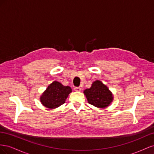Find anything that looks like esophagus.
I'll list each match as a JSON object with an SVG mask.
<instances>
[{
  "label": "esophagus",
  "mask_w": 154,
  "mask_h": 154,
  "mask_svg": "<svg viewBox=\"0 0 154 154\" xmlns=\"http://www.w3.org/2000/svg\"><path fill=\"white\" fill-rule=\"evenodd\" d=\"M74 91H75L80 92L81 91V88L80 87H75L74 88Z\"/></svg>",
  "instance_id": "obj_1"
}]
</instances>
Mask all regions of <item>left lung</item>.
<instances>
[{
  "mask_svg": "<svg viewBox=\"0 0 154 154\" xmlns=\"http://www.w3.org/2000/svg\"><path fill=\"white\" fill-rule=\"evenodd\" d=\"M88 103L98 108H105L113 100L112 94L106 85L99 80L92 83L90 88L84 91Z\"/></svg>",
  "mask_w": 154,
  "mask_h": 154,
  "instance_id": "8db88e82",
  "label": "left lung"
}]
</instances>
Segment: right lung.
Segmentation results:
<instances>
[{
    "label": "right lung",
    "mask_w": 154,
    "mask_h": 154,
    "mask_svg": "<svg viewBox=\"0 0 154 154\" xmlns=\"http://www.w3.org/2000/svg\"><path fill=\"white\" fill-rule=\"evenodd\" d=\"M72 92L71 88L63 86L58 82L50 84L40 97V101L43 105L49 109H55L63 105L68 95Z\"/></svg>",
    "instance_id": "add662e5"
}]
</instances>
